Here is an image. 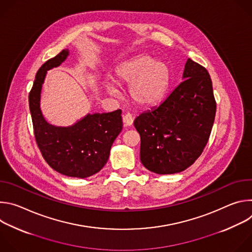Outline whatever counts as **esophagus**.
Masks as SVG:
<instances>
[{
	"mask_svg": "<svg viewBox=\"0 0 252 252\" xmlns=\"http://www.w3.org/2000/svg\"><path fill=\"white\" fill-rule=\"evenodd\" d=\"M123 122L125 124V126H131L132 123H133V118L130 114H126L124 117H123Z\"/></svg>",
	"mask_w": 252,
	"mask_h": 252,
	"instance_id": "esophagus-1",
	"label": "esophagus"
}]
</instances>
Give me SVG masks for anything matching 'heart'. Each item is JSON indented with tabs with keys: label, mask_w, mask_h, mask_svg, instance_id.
<instances>
[{
	"label": "heart",
	"mask_w": 252,
	"mask_h": 252,
	"mask_svg": "<svg viewBox=\"0 0 252 252\" xmlns=\"http://www.w3.org/2000/svg\"><path fill=\"white\" fill-rule=\"evenodd\" d=\"M115 81L129 86L131 100L143 109H151L162 99L168 86L169 71L165 63L141 55L121 63L115 70ZM107 92L117 94L114 86L107 85Z\"/></svg>",
	"instance_id": "1"
}]
</instances>
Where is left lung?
Wrapping results in <instances>:
<instances>
[{
    "mask_svg": "<svg viewBox=\"0 0 252 252\" xmlns=\"http://www.w3.org/2000/svg\"><path fill=\"white\" fill-rule=\"evenodd\" d=\"M183 80L157 107L133 122L140 135V160L158 174L181 172L202 154L217 102L206 68L189 59Z\"/></svg>",
    "mask_w": 252,
    "mask_h": 252,
    "instance_id": "8db88e82",
    "label": "left lung"
}]
</instances>
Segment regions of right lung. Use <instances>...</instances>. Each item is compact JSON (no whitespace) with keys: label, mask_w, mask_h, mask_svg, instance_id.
<instances>
[{"label":"right lung","mask_w":252,"mask_h":252,"mask_svg":"<svg viewBox=\"0 0 252 252\" xmlns=\"http://www.w3.org/2000/svg\"><path fill=\"white\" fill-rule=\"evenodd\" d=\"M68 56L63 50L38 70L29 94L35 141L43 158L58 172L70 177H89L98 172L110 157L111 148L123 129L122 111L87 115L75 125H50L41 107V92L47 70L59 66Z\"/></svg>","instance_id":"obj_1"}]
</instances>
